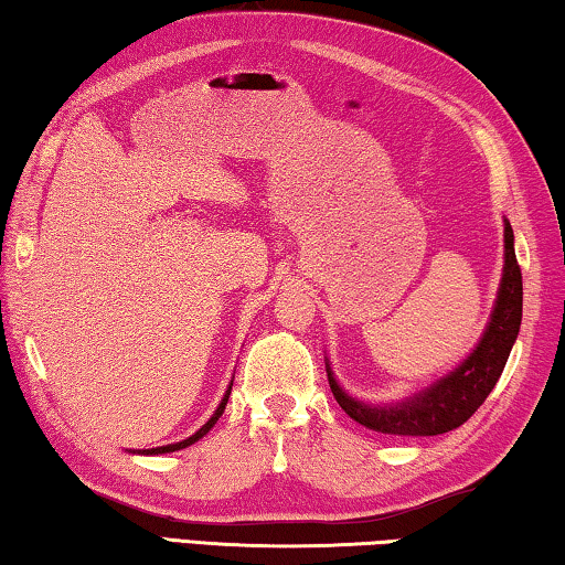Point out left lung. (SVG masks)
Wrapping results in <instances>:
<instances>
[{
    "label": "left lung",
    "mask_w": 565,
    "mask_h": 565,
    "mask_svg": "<svg viewBox=\"0 0 565 565\" xmlns=\"http://www.w3.org/2000/svg\"><path fill=\"white\" fill-rule=\"evenodd\" d=\"M504 244L507 264L504 276H501L499 299L477 351L455 373L427 387L425 393L393 407L358 403L338 387L333 373L328 371L333 397L345 409V415H351L358 425L373 429V433L395 437H429L457 429L477 413L479 405L494 390L509 361L511 345H514L521 326V306H524V281H521V269L514 252V232H511L509 222L504 227Z\"/></svg>",
    "instance_id": "left-lung-1"
}]
</instances>
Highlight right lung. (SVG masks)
<instances>
[{
    "label": "right lung",
    "mask_w": 565,
    "mask_h": 565,
    "mask_svg": "<svg viewBox=\"0 0 565 565\" xmlns=\"http://www.w3.org/2000/svg\"><path fill=\"white\" fill-rule=\"evenodd\" d=\"M230 393H232V385H230V390H227V395H224V399H222V403H220V407H217V413H214L210 419H207V423H204L200 429H198V433H194L192 437H188V439H182V443H178V445H166V447H156V449H148V452H146V449H142V452H146V455H166V452H175V449H184V447H190V445H194V443H198V439H202L204 435H207L210 433V429L214 427V423H217V419H220V415L224 413V405H227V399H230Z\"/></svg>",
    "instance_id": "add662e5"
}]
</instances>
